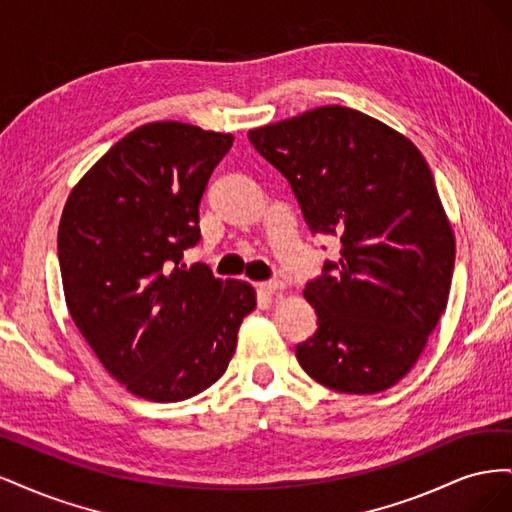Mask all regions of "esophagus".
I'll use <instances>...</instances> for the list:
<instances>
[{
  "instance_id": "1",
  "label": "esophagus",
  "mask_w": 512,
  "mask_h": 512,
  "mask_svg": "<svg viewBox=\"0 0 512 512\" xmlns=\"http://www.w3.org/2000/svg\"><path fill=\"white\" fill-rule=\"evenodd\" d=\"M256 288L262 294H275V292H282L286 286H284V282H260V284H256Z\"/></svg>"
}]
</instances>
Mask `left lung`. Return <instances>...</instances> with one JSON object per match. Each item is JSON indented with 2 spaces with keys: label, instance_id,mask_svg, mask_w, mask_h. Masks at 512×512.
<instances>
[{
  "label": "left lung",
  "instance_id": "8db88e82",
  "mask_svg": "<svg viewBox=\"0 0 512 512\" xmlns=\"http://www.w3.org/2000/svg\"><path fill=\"white\" fill-rule=\"evenodd\" d=\"M247 136L290 181L312 232L342 245L303 290L318 331L297 346L301 367L339 393L391 389L425 350L453 280V226L423 153L339 104Z\"/></svg>",
  "mask_w": 512,
  "mask_h": 512
}]
</instances>
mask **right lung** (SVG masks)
<instances>
[{"label":"right lung","mask_w":512,"mask_h":512,"mask_svg":"<svg viewBox=\"0 0 512 512\" xmlns=\"http://www.w3.org/2000/svg\"><path fill=\"white\" fill-rule=\"evenodd\" d=\"M235 136L153 121L108 149L74 185L59 220L61 284L76 329L104 369L149 401L218 382L256 290L188 267L198 205Z\"/></svg>","instance_id":"obj_1"}]
</instances>
